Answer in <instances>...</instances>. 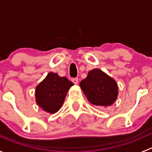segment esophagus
<instances>
[{
  "label": "esophagus",
  "instance_id": "obj_1",
  "mask_svg": "<svg viewBox=\"0 0 152 152\" xmlns=\"http://www.w3.org/2000/svg\"><path fill=\"white\" fill-rule=\"evenodd\" d=\"M72 82H73V83H74L75 85H77L78 82H79V79H77V78H73V79H71Z\"/></svg>",
  "mask_w": 152,
  "mask_h": 152
}]
</instances>
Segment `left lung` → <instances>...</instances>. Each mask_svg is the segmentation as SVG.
Masks as SVG:
<instances>
[{"label": "left lung", "instance_id": "1", "mask_svg": "<svg viewBox=\"0 0 152 152\" xmlns=\"http://www.w3.org/2000/svg\"><path fill=\"white\" fill-rule=\"evenodd\" d=\"M87 100L101 107L112 105L118 96V87L114 79L99 68L90 70L79 84Z\"/></svg>", "mask_w": 152, "mask_h": 152}]
</instances>
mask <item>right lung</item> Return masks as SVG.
I'll return each instance as SVG.
<instances>
[{"mask_svg": "<svg viewBox=\"0 0 152 152\" xmlns=\"http://www.w3.org/2000/svg\"><path fill=\"white\" fill-rule=\"evenodd\" d=\"M73 85L65 76L61 77L57 73L50 72L36 87L37 104L46 113L54 114L62 107L67 92Z\"/></svg>", "mask_w": 152, "mask_h": 152, "instance_id": "obj_1", "label": "right lung"}]
</instances>
